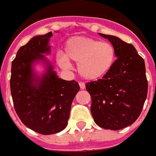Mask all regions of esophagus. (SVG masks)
<instances>
[{"label":"esophagus","instance_id":"34e87169","mask_svg":"<svg viewBox=\"0 0 156 156\" xmlns=\"http://www.w3.org/2000/svg\"><path fill=\"white\" fill-rule=\"evenodd\" d=\"M79 84L80 88H81V89H84V88H85V84H84V83H83V82H80Z\"/></svg>","mask_w":156,"mask_h":156}]
</instances>
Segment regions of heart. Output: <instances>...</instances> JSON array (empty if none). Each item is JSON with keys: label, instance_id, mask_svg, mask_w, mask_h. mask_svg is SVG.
<instances>
[{"label": "heart", "instance_id": "heart-1", "mask_svg": "<svg viewBox=\"0 0 156 156\" xmlns=\"http://www.w3.org/2000/svg\"><path fill=\"white\" fill-rule=\"evenodd\" d=\"M56 60L63 69H70L69 61H74L77 63L80 76L88 80H98L106 76L113 68L116 51L109 43L76 36L66 41L63 53L57 54Z\"/></svg>", "mask_w": 156, "mask_h": 156}]
</instances>
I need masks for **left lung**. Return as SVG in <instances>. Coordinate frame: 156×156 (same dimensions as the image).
<instances>
[{"instance_id":"1","label":"left lung","mask_w":156,"mask_h":156,"mask_svg":"<svg viewBox=\"0 0 156 156\" xmlns=\"http://www.w3.org/2000/svg\"><path fill=\"white\" fill-rule=\"evenodd\" d=\"M111 43L117 59L106 76L86 84L92 98L91 113L100 127L118 130L138 119L147 96L144 59L132 44L99 33Z\"/></svg>"}]
</instances>
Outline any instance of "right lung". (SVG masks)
<instances>
[{
  "mask_svg": "<svg viewBox=\"0 0 156 156\" xmlns=\"http://www.w3.org/2000/svg\"><path fill=\"white\" fill-rule=\"evenodd\" d=\"M51 32L34 36L17 51L12 62L11 95L17 116L25 126L41 134H53L68 126L71 106L79 92L75 80L58 78L45 55L51 53ZM45 70L39 75L34 65Z\"/></svg>",
  "mask_w": 156,
  "mask_h": 156,
  "instance_id": "1",
  "label": "right lung"
}]
</instances>
